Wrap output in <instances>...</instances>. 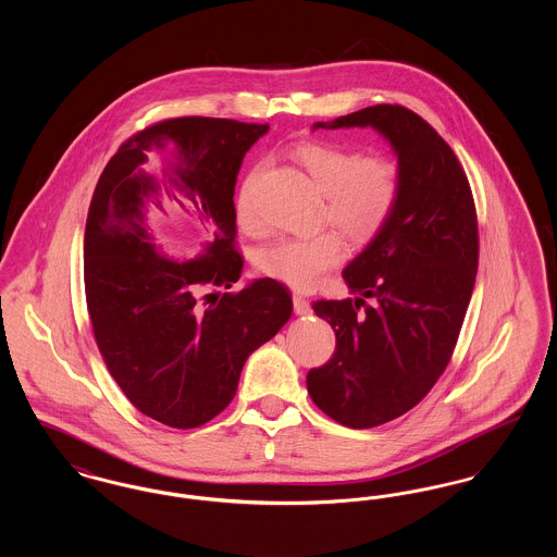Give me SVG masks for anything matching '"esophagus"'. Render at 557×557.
<instances>
[{"mask_svg":"<svg viewBox=\"0 0 557 557\" xmlns=\"http://www.w3.org/2000/svg\"><path fill=\"white\" fill-rule=\"evenodd\" d=\"M292 300H294V313H296V315H309V313H311L309 300H307L305 296L294 294V296H292Z\"/></svg>","mask_w":557,"mask_h":557,"instance_id":"1","label":"esophagus"}]
</instances>
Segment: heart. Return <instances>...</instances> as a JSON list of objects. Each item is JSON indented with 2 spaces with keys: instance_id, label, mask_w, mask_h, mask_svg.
Returning <instances> with one entry per match:
<instances>
[{
  "instance_id": "obj_1",
  "label": "heart",
  "mask_w": 557,
  "mask_h": 557,
  "mask_svg": "<svg viewBox=\"0 0 557 557\" xmlns=\"http://www.w3.org/2000/svg\"><path fill=\"white\" fill-rule=\"evenodd\" d=\"M313 184L325 194L323 221H330L350 244L363 246L375 238L397 209L403 187L400 166L386 157L311 144L296 152ZM238 225L246 234H261L263 223L250 205V182L238 200ZM345 246L336 234L315 238H282L257 252V267L296 290L315 288L323 273L338 265Z\"/></svg>"
}]
</instances>
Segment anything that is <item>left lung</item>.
Segmentation results:
<instances>
[{
    "instance_id": "left-lung-1",
    "label": "left lung",
    "mask_w": 557,
    "mask_h": 557,
    "mask_svg": "<svg viewBox=\"0 0 557 557\" xmlns=\"http://www.w3.org/2000/svg\"><path fill=\"white\" fill-rule=\"evenodd\" d=\"M350 127L388 141L403 187L386 227L343 271L357 296L311 305L336 350L307 388L325 416L359 430L407 413L447 368L476 282L478 225L459 160L422 116L377 104L313 132Z\"/></svg>"
}]
</instances>
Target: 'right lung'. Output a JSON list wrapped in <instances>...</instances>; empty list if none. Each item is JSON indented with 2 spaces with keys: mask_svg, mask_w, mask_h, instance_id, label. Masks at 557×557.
I'll list each match as a JSON object with an SVG mask.
<instances>
[{
  "mask_svg": "<svg viewBox=\"0 0 557 557\" xmlns=\"http://www.w3.org/2000/svg\"><path fill=\"white\" fill-rule=\"evenodd\" d=\"M267 132L230 119L162 121L119 148L94 191L83 242L94 336L125 397L160 424L219 416L250 352L290 319V292L271 277L221 292L244 265L234 248L239 166ZM162 186L210 236L191 260L169 258L145 223Z\"/></svg>",
  "mask_w": 557,
  "mask_h": 557,
  "instance_id": "add662e5",
  "label": "right lung"
}]
</instances>
